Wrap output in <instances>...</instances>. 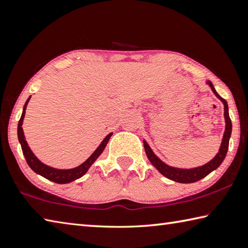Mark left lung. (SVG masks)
<instances>
[{
    "label": "left lung",
    "mask_w": 248,
    "mask_h": 248,
    "mask_svg": "<svg viewBox=\"0 0 248 248\" xmlns=\"http://www.w3.org/2000/svg\"><path fill=\"white\" fill-rule=\"evenodd\" d=\"M207 84L210 86L211 90L214 91V93L218 97L221 101H222L223 106H224V119H225V131H224V135L222 138V142H221V147L219 149V153L216 155V157L206 163L205 166L195 168V169H179V168H173L168 166L164 162H162L157 155L154 154V151L151 150L149 145L144 140V147H145V151L147 157H148L149 161L154 164V167L157 169V170L161 173L162 175H164L168 179H170L172 181L179 182V183H194V182H197L199 180L203 179V177L207 176L209 173H211L214 170H216L217 168H219V166L227 155L228 149H229V140L230 137H231V133H232V123H231V119L229 116V108H228V103L225 100L220 97V95L217 93V91L215 89L214 85L211 84V81H207Z\"/></svg>",
    "instance_id": "left-lung-1"
}]
</instances>
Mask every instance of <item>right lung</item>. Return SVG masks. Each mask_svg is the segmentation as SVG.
I'll list each match as a JSON object with an SVG mask.
<instances>
[{
	"mask_svg": "<svg viewBox=\"0 0 248 248\" xmlns=\"http://www.w3.org/2000/svg\"><path fill=\"white\" fill-rule=\"evenodd\" d=\"M29 100H30V97L28 98V100L25 103L24 108H23V114H21V116H20V120L18 122V127H17V135H18V140L20 142L21 150H23V154L25 155V159H26V161H27L28 166L31 168V170L36 172L37 174L46 177V179H47L49 181H52V182H54V183H58V184L71 183V182L79 179V177H81L87 171H88V169L91 167V164H93L95 160L98 159L99 155L102 154V151L104 150V148H106L108 140H110V137L112 136V133L108 134V135L104 138L101 144L99 145L98 148L94 150V153L91 155L84 163L80 164L79 167L74 168V169H68V170H59V169L51 168L49 166H46V164L42 163L40 160H39L36 155H33L31 149L29 148L27 141H26V140H25L24 131H23V127H21V125H23L26 108H27Z\"/></svg>",
	"mask_w": 248,
	"mask_h": 248,
	"instance_id": "right-lung-1",
	"label": "right lung"
}]
</instances>
